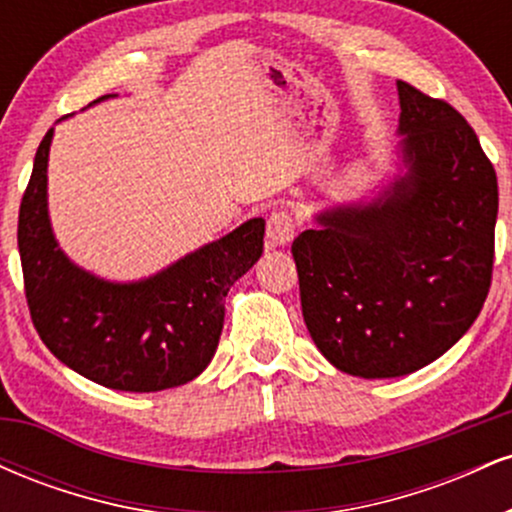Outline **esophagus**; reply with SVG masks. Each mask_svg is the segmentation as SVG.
Instances as JSON below:
<instances>
[{
    "label": "esophagus",
    "mask_w": 512,
    "mask_h": 512,
    "mask_svg": "<svg viewBox=\"0 0 512 512\" xmlns=\"http://www.w3.org/2000/svg\"><path fill=\"white\" fill-rule=\"evenodd\" d=\"M293 233H296V219H293L289 211L279 209L267 219V238L272 245L291 243Z\"/></svg>",
    "instance_id": "34e87169"
}]
</instances>
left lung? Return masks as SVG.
Instances as JSON below:
<instances>
[{
  "label": "left lung",
  "instance_id": "obj_1",
  "mask_svg": "<svg viewBox=\"0 0 512 512\" xmlns=\"http://www.w3.org/2000/svg\"><path fill=\"white\" fill-rule=\"evenodd\" d=\"M404 173L293 240L303 320L322 356L397 378L443 356L491 289L498 180L469 122L397 81Z\"/></svg>",
  "mask_w": 512,
  "mask_h": 512
}]
</instances>
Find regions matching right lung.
<instances>
[{"instance_id":"add662e5","label":"right lung","mask_w":512,"mask_h":512,"mask_svg":"<svg viewBox=\"0 0 512 512\" xmlns=\"http://www.w3.org/2000/svg\"><path fill=\"white\" fill-rule=\"evenodd\" d=\"M50 142L52 129L38 146L19 209L23 289L40 339L64 366L110 390L190 383L219 346L228 291L260 260L264 219L245 221L144 281H103L69 262L52 236Z\"/></svg>"}]
</instances>
